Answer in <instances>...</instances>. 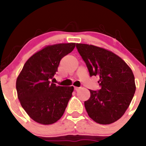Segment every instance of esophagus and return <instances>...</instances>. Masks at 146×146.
<instances>
[{"label": "esophagus", "mask_w": 146, "mask_h": 146, "mask_svg": "<svg viewBox=\"0 0 146 146\" xmlns=\"http://www.w3.org/2000/svg\"><path fill=\"white\" fill-rule=\"evenodd\" d=\"M79 89H80V88H78V87H75V88H74V90L76 91H78Z\"/></svg>", "instance_id": "esophagus-1"}]
</instances>
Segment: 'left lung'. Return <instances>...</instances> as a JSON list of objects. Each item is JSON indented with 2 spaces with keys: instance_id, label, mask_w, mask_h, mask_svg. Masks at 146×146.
Masks as SVG:
<instances>
[{
  "instance_id": "1",
  "label": "left lung",
  "mask_w": 146,
  "mask_h": 146,
  "mask_svg": "<svg viewBox=\"0 0 146 146\" xmlns=\"http://www.w3.org/2000/svg\"><path fill=\"white\" fill-rule=\"evenodd\" d=\"M76 47L90 76H98L101 86L98 91L89 90L90 98L84 102L88 116L100 124L117 121L129 107L136 91L132 70L106 48L86 44H76Z\"/></svg>"
}]
</instances>
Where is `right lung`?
Listing matches in <instances>:
<instances>
[{
  "label": "right lung",
  "instance_id": "right-lung-1",
  "mask_svg": "<svg viewBox=\"0 0 146 146\" xmlns=\"http://www.w3.org/2000/svg\"><path fill=\"white\" fill-rule=\"evenodd\" d=\"M76 43L46 46L26 61L16 80L22 107L35 121L49 125L64 114L73 92V86H58L51 79L61 58L71 52Z\"/></svg>",
  "mask_w": 146,
  "mask_h": 146
}]
</instances>
